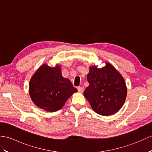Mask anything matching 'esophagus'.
Segmentation results:
<instances>
[{
  "label": "esophagus",
  "mask_w": 152,
  "mask_h": 152,
  "mask_svg": "<svg viewBox=\"0 0 152 152\" xmlns=\"http://www.w3.org/2000/svg\"><path fill=\"white\" fill-rule=\"evenodd\" d=\"M77 89V91H78V92L81 93H83V91L84 90V88L83 87H78Z\"/></svg>",
  "instance_id": "1"
}]
</instances>
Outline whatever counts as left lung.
<instances>
[{"instance_id": "obj_1", "label": "left lung", "mask_w": 152, "mask_h": 152, "mask_svg": "<svg viewBox=\"0 0 152 152\" xmlns=\"http://www.w3.org/2000/svg\"><path fill=\"white\" fill-rule=\"evenodd\" d=\"M87 81L89 85L83 94L96 113L107 116L121 109L126 100L127 88L123 77L110 63L102 69L91 67Z\"/></svg>"}]
</instances>
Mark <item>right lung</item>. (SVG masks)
I'll return each instance as SVG.
<instances>
[{"label": "right lung", "mask_w": 152, "mask_h": 152, "mask_svg": "<svg viewBox=\"0 0 152 152\" xmlns=\"http://www.w3.org/2000/svg\"><path fill=\"white\" fill-rule=\"evenodd\" d=\"M60 69L58 66L52 68L43 65L30 81L31 100L37 107L48 112L58 111L77 91L71 82L62 76Z\"/></svg>", "instance_id": "obj_1"}]
</instances>
